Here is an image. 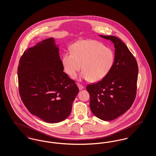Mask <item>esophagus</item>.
Returning <instances> with one entry per match:
<instances>
[{
    "label": "esophagus",
    "mask_w": 156,
    "mask_h": 156,
    "mask_svg": "<svg viewBox=\"0 0 156 156\" xmlns=\"http://www.w3.org/2000/svg\"><path fill=\"white\" fill-rule=\"evenodd\" d=\"M77 86H78V88H79L80 90H82V89H83V86L81 84H80V83H78Z\"/></svg>",
    "instance_id": "1"
}]
</instances>
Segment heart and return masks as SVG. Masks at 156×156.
I'll list each match as a JSON object with an SVG mask.
<instances>
[{"mask_svg": "<svg viewBox=\"0 0 156 156\" xmlns=\"http://www.w3.org/2000/svg\"><path fill=\"white\" fill-rule=\"evenodd\" d=\"M114 62V54L96 40H87L76 42L72 52L64 54L62 64L64 70L71 76H75L82 68L80 78L98 82L109 73Z\"/></svg>", "mask_w": 156, "mask_h": 156, "instance_id": "obj_1", "label": "heart"}]
</instances>
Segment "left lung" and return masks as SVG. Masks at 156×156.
<instances>
[{"instance_id":"left-lung-1","label":"left lung","mask_w":156,"mask_h":156,"mask_svg":"<svg viewBox=\"0 0 156 156\" xmlns=\"http://www.w3.org/2000/svg\"><path fill=\"white\" fill-rule=\"evenodd\" d=\"M100 37L111 41L115 47V59L107 75L97 83L89 85L92 113L104 121H110L125 113L136 98L138 66L133 54L120 39L113 36Z\"/></svg>"}]
</instances>
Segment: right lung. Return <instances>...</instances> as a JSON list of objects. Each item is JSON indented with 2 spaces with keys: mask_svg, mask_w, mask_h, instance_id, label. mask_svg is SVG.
<instances>
[{
  "mask_svg": "<svg viewBox=\"0 0 156 156\" xmlns=\"http://www.w3.org/2000/svg\"><path fill=\"white\" fill-rule=\"evenodd\" d=\"M59 45L52 37L37 43L24 52L17 71L23 104L49 123L67 119L79 92L74 81L63 72Z\"/></svg>",
  "mask_w": 156,
  "mask_h": 156,
  "instance_id": "add662e5",
  "label": "right lung"
}]
</instances>
